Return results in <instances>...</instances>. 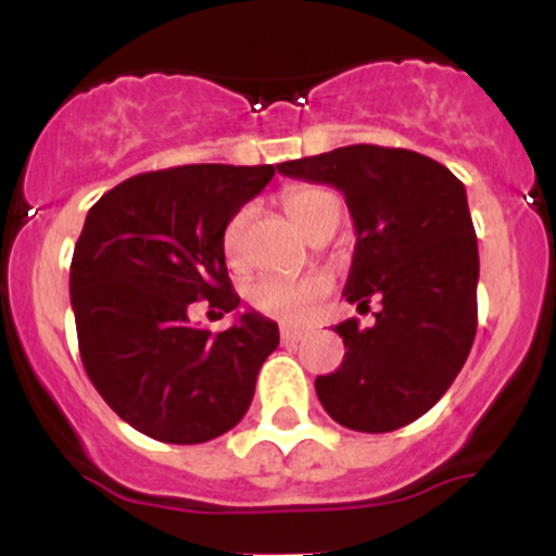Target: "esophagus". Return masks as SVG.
<instances>
[{"mask_svg":"<svg viewBox=\"0 0 556 556\" xmlns=\"http://www.w3.org/2000/svg\"><path fill=\"white\" fill-rule=\"evenodd\" d=\"M279 334H282V342L285 344H292V342H300L305 337V329L300 327H290V324H282V329H279Z\"/></svg>","mask_w":556,"mask_h":556,"instance_id":"1","label":"esophagus"}]
</instances>
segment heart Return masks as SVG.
<instances>
[{
  "label": "heart",
  "mask_w": 556,
  "mask_h": 556,
  "mask_svg": "<svg viewBox=\"0 0 556 556\" xmlns=\"http://www.w3.org/2000/svg\"><path fill=\"white\" fill-rule=\"evenodd\" d=\"M334 201V195L327 190L316 188V185H290L282 190V206L290 214V219L303 229L305 235L314 232V227L321 219L324 208ZM242 225H245V214H235L222 229V256H225L227 266L240 264V238H242ZM329 279L321 274L305 279H258L248 287V300H251L253 308H258L261 314L282 316V318H300L318 298L327 292Z\"/></svg>",
  "instance_id": "heart-1"
}]
</instances>
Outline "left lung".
<instances>
[{
    "label": "left lung",
    "mask_w": 556,
    "mask_h": 556,
    "mask_svg": "<svg viewBox=\"0 0 556 556\" xmlns=\"http://www.w3.org/2000/svg\"><path fill=\"white\" fill-rule=\"evenodd\" d=\"M342 190L355 253L344 298L376 324H337L342 366L318 376L324 410L344 429L387 433L429 413L468 361L478 327V242L465 185L407 149L358 143L277 164Z\"/></svg>",
    "instance_id": "left-lung-1"
}]
</instances>
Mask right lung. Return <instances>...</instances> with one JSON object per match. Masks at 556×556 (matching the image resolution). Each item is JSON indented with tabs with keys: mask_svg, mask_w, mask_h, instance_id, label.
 I'll use <instances>...</instances> for the list:
<instances>
[{
	"mask_svg": "<svg viewBox=\"0 0 556 556\" xmlns=\"http://www.w3.org/2000/svg\"><path fill=\"white\" fill-rule=\"evenodd\" d=\"M274 177L271 164H185L143 172L93 203L70 264L80 361L125 424L167 444H201L238 426L277 324L256 311L219 334L188 308L240 305L222 229Z\"/></svg>",
	"mask_w": 556,
	"mask_h": 556,
	"instance_id": "add662e5",
	"label": "right lung"
}]
</instances>
